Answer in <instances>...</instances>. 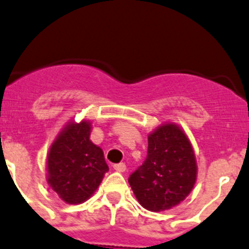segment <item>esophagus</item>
<instances>
[{
    "label": "esophagus",
    "instance_id": "1",
    "mask_svg": "<svg viewBox=\"0 0 249 249\" xmlns=\"http://www.w3.org/2000/svg\"><path fill=\"white\" fill-rule=\"evenodd\" d=\"M113 167L117 172H125V171H126V164H125V163H117V164H114Z\"/></svg>",
    "mask_w": 249,
    "mask_h": 249
}]
</instances>
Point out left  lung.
<instances>
[{"label":"left lung","instance_id":"left-lung-1","mask_svg":"<svg viewBox=\"0 0 249 249\" xmlns=\"http://www.w3.org/2000/svg\"><path fill=\"white\" fill-rule=\"evenodd\" d=\"M196 172L188 136L178 125L167 123L148 135L147 157L132 172L129 184L139 203L157 213L187 198L196 180Z\"/></svg>","mask_w":249,"mask_h":249}]
</instances>
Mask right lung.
<instances>
[{
	"instance_id": "obj_1",
	"label": "right lung",
	"mask_w": 249,
	"mask_h": 249,
	"mask_svg": "<svg viewBox=\"0 0 249 249\" xmlns=\"http://www.w3.org/2000/svg\"><path fill=\"white\" fill-rule=\"evenodd\" d=\"M89 136V122H70L49 150L48 183L67 204L90 198L109 171L103 151Z\"/></svg>"
}]
</instances>
